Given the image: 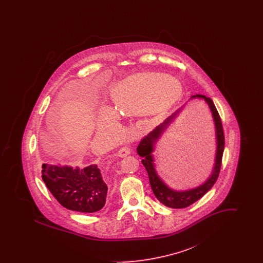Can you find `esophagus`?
I'll return each mask as SVG.
<instances>
[{
	"label": "esophagus",
	"instance_id": "obj_1",
	"mask_svg": "<svg viewBox=\"0 0 263 263\" xmlns=\"http://www.w3.org/2000/svg\"><path fill=\"white\" fill-rule=\"evenodd\" d=\"M130 153H131V150H130L129 147H123V148H121L120 150L117 152V156L123 158V157H126L127 155H129Z\"/></svg>",
	"mask_w": 263,
	"mask_h": 263
}]
</instances>
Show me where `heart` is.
Masks as SVG:
<instances>
[{
  "label": "heart",
  "mask_w": 263,
  "mask_h": 263,
  "mask_svg": "<svg viewBox=\"0 0 263 263\" xmlns=\"http://www.w3.org/2000/svg\"><path fill=\"white\" fill-rule=\"evenodd\" d=\"M177 83L172 77L160 74H137L120 82L111 92L115 108L125 115L151 112L163 114L168 111L177 99L175 92ZM117 119L112 111L105 110L102 128H115Z\"/></svg>",
  "instance_id": "b5f03b06"
}]
</instances>
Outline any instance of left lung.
<instances>
[{
	"label": "left lung",
	"mask_w": 263,
	"mask_h": 263,
	"mask_svg": "<svg viewBox=\"0 0 263 263\" xmlns=\"http://www.w3.org/2000/svg\"><path fill=\"white\" fill-rule=\"evenodd\" d=\"M194 99H201L204 100L207 104L210 107V110L212 112L213 120L215 123V131H216V142H217V149H216V156H215V163L213 167V172L210 177L199 186L188 189L184 191H177L174 190L172 188L168 187L161 177L157 174L155 163H154V146L159 140V138L162 136L163 131L166 129V127L170 125L177 114L179 113V110L175 111L172 116H170L161 125L156 127L152 132H150L147 136L143 138L137 147L138 155L143 158L142 163L146 167V171L149 175V180H150L151 187L157 197V199L163 203L164 206L174 208V209H180V208H185L193 204L194 202L199 200L203 195H205L215 184L222 165V158H223V153H224V148H225V136H224V130H223V125L221 121V117L219 115V112L213 102V100L210 98H207L203 95H195L191 97V100Z\"/></svg>",
	"instance_id": "obj_1"
}]
</instances>
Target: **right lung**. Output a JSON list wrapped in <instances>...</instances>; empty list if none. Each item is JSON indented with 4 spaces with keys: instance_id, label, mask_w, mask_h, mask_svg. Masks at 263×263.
Returning <instances> with one entry per match:
<instances>
[{
    "instance_id": "right-lung-1",
    "label": "right lung",
    "mask_w": 263,
    "mask_h": 263,
    "mask_svg": "<svg viewBox=\"0 0 263 263\" xmlns=\"http://www.w3.org/2000/svg\"><path fill=\"white\" fill-rule=\"evenodd\" d=\"M42 179L52 195L69 210L97 212L105 204L108 187L97 164L74 168L43 163Z\"/></svg>"
}]
</instances>
